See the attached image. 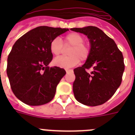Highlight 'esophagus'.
Instances as JSON below:
<instances>
[{"mask_svg": "<svg viewBox=\"0 0 135 135\" xmlns=\"http://www.w3.org/2000/svg\"><path fill=\"white\" fill-rule=\"evenodd\" d=\"M71 69H66V71L69 72V71H71Z\"/></svg>", "mask_w": 135, "mask_h": 135, "instance_id": "obj_1", "label": "esophagus"}]
</instances>
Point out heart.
Here are the masks:
<instances>
[{"label": "heart", "mask_w": 135, "mask_h": 135, "mask_svg": "<svg viewBox=\"0 0 135 135\" xmlns=\"http://www.w3.org/2000/svg\"><path fill=\"white\" fill-rule=\"evenodd\" d=\"M85 38L78 33H70L64 37V43H62L59 37L55 38L50 42V50L52 54L58 56L63 52L65 47H71L69 51V57H59L53 60L56 66L61 68L73 67L79 63L80 60L85 61L88 58L90 48L87 43H84Z\"/></svg>", "instance_id": "obj_1"}]
</instances>
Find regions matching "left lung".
Listing matches in <instances>:
<instances>
[{"label":"left lung","mask_w":135,"mask_h":135,"mask_svg":"<svg viewBox=\"0 0 135 135\" xmlns=\"http://www.w3.org/2000/svg\"><path fill=\"white\" fill-rule=\"evenodd\" d=\"M71 30L86 35L91 48L82 66L74 69L76 79L73 90L76 100L95 107L107 102L121 84L125 70L121 51L115 41L96 26L73 28ZM91 68L90 73L86 70Z\"/></svg>","instance_id":"1"}]
</instances>
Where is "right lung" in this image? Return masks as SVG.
I'll return each mask as SVG.
<instances>
[{
    "instance_id": "obj_1",
    "label": "right lung",
    "mask_w": 135,
    "mask_h": 135,
    "mask_svg": "<svg viewBox=\"0 0 135 135\" xmlns=\"http://www.w3.org/2000/svg\"><path fill=\"white\" fill-rule=\"evenodd\" d=\"M67 31L69 28L38 26L14 44L7 58V74L12 92L24 104L39 106L54 98L66 71L48 66L53 57L50 44Z\"/></svg>"
}]
</instances>
